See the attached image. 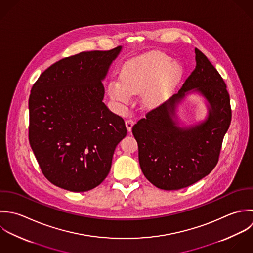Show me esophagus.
<instances>
[{
	"label": "esophagus",
	"instance_id": "1",
	"mask_svg": "<svg viewBox=\"0 0 253 253\" xmlns=\"http://www.w3.org/2000/svg\"><path fill=\"white\" fill-rule=\"evenodd\" d=\"M134 123H135L134 119H132V118H128V119H126L125 124H126V127H127L128 132H131V131H132V127H133Z\"/></svg>",
	"mask_w": 253,
	"mask_h": 253
}]
</instances>
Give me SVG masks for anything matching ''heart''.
Segmentation results:
<instances>
[{"label": "heart", "mask_w": 253, "mask_h": 253, "mask_svg": "<svg viewBox=\"0 0 253 253\" xmlns=\"http://www.w3.org/2000/svg\"><path fill=\"white\" fill-rule=\"evenodd\" d=\"M180 69L171 63L162 53L135 59L128 62L121 74V79H113L108 84V95L114 101L125 103L131 95L147 91L144 101L154 105L163 101L180 78Z\"/></svg>", "instance_id": "b5f03b06"}]
</instances>
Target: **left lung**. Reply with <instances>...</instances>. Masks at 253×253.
I'll return each mask as SVG.
<instances>
[{
	"instance_id": "8db88e82",
	"label": "left lung",
	"mask_w": 253,
	"mask_h": 253,
	"mask_svg": "<svg viewBox=\"0 0 253 253\" xmlns=\"http://www.w3.org/2000/svg\"><path fill=\"white\" fill-rule=\"evenodd\" d=\"M195 52L196 68L178 94L149 111L132 128L141 169L161 190H180L208 175L218 163L231 124L230 96L223 78L204 53L197 48ZM191 89L208 100L210 113L199 126L182 128L174 119V109Z\"/></svg>"
}]
</instances>
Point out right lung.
<instances>
[{
	"mask_svg": "<svg viewBox=\"0 0 253 253\" xmlns=\"http://www.w3.org/2000/svg\"><path fill=\"white\" fill-rule=\"evenodd\" d=\"M121 47L83 51L47 68L29 97V143L44 176L70 192L99 186L126 136L122 117L102 102L104 79Z\"/></svg>",
	"mask_w": 253,
	"mask_h": 253,
	"instance_id": "add662e5",
	"label": "right lung"
}]
</instances>
